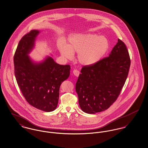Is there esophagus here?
Returning <instances> with one entry per match:
<instances>
[{
  "instance_id": "1",
  "label": "esophagus",
  "mask_w": 148,
  "mask_h": 148,
  "mask_svg": "<svg viewBox=\"0 0 148 148\" xmlns=\"http://www.w3.org/2000/svg\"><path fill=\"white\" fill-rule=\"evenodd\" d=\"M73 73L74 74L75 76L77 77V76H79V71L77 70H74L73 71Z\"/></svg>"
}]
</instances>
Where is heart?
I'll return each instance as SVG.
<instances>
[{
  "label": "heart",
  "instance_id": "b5f03b06",
  "mask_svg": "<svg viewBox=\"0 0 148 148\" xmlns=\"http://www.w3.org/2000/svg\"><path fill=\"white\" fill-rule=\"evenodd\" d=\"M70 44L59 45V49L63 56L72 59L73 53H77L78 60L81 64L91 66L96 64L107 53L109 40L104 36L94 34H78L69 39Z\"/></svg>",
  "mask_w": 148,
  "mask_h": 148
}]
</instances>
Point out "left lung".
I'll return each mask as SVG.
<instances>
[{
    "instance_id": "1",
    "label": "left lung",
    "mask_w": 148,
    "mask_h": 148,
    "mask_svg": "<svg viewBox=\"0 0 148 148\" xmlns=\"http://www.w3.org/2000/svg\"><path fill=\"white\" fill-rule=\"evenodd\" d=\"M130 63L124 42L118 39L109 56L95 64L82 67L76 91L84 112L95 114L105 111L116 100L127 77Z\"/></svg>"
}]
</instances>
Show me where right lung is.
I'll return each instance as SVG.
<instances>
[{"mask_svg":"<svg viewBox=\"0 0 148 148\" xmlns=\"http://www.w3.org/2000/svg\"><path fill=\"white\" fill-rule=\"evenodd\" d=\"M39 33L32 30L20 40L14 56L16 81L24 97L32 106L50 112L59 99L60 87L70 76V66L61 65L48 57L43 62H32L28 54Z\"/></svg>","mask_w":148,"mask_h":148,"instance_id":"1","label":"right lung"}]
</instances>
